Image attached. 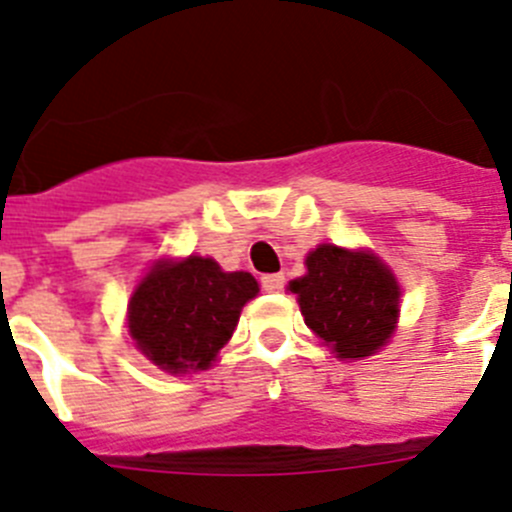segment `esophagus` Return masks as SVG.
Instances as JSON below:
<instances>
[{"label":"esophagus","mask_w":512,"mask_h":512,"mask_svg":"<svg viewBox=\"0 0 512 512\" xmlns=\"http://www.w3.org/2000/svg\"><path fill=\"white\" fill-rule=\"evenodd\" d=\"M261 287H264L266 292H282L284 274H266V277H261Z\"/></svg>","instance_id":"34e87169"}]
</instances>
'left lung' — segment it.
<instances>
[{
  "label": "left lung",
  "mask_w": 512,
  "mask_h": 512,
  "mask_svg": "<svg viewBox=\"0 0 512 512\" xmlns=\"http://www.w3.org/2000/svg\"><path fill=\"white\" fill-rule=\"evenodd\" d=\"M289 289L300 300L307 328L338 359L372 356L400 315V287L374 253L325 243L307 256V274Z\"/></svg>",
  "instance_id": "left-lung-1"
}]
</instances>
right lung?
<instances>
[{
    "instance_id": "obj_1",
    "label": "right lung",
    "mask_w": 512,
    "mask_h": 512,
    "mask_svg": "<svg viewBox=\"0 0 512 512\" xmlns=\"http://www.w3.org/2000/svg\"><path fill=\"white\" fill-rule=\"evenodd\" d=\"M256 292L259 284L251 274H228L202 256L158 264L130 297V333L140 351L166 372L207 369Z\"/></svg>"
}]
</instances>
